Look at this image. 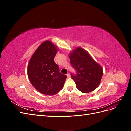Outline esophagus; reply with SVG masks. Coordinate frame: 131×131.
<instances>
[{"instance_id":"1","label":"esophagus","mask_w":131,"mask_h":131,"mask_svg":"<svg viewBox=\"0 0 131 131\" xmlns=\"http://www.w3.org/2000/svg\"><path fill=\"white\" fill-rule=\"evenodd\" d=\"M67 77H68V78H69L70 77V74L69 73H68L67 74Z\"/></svg>"}]
</instances>
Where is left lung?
Returning <instances> with one entry per match:
<instances>
[{
  "mask_svg": "<svg viewBox=\"0 0 131 131\" xmlns=\"http://www.w3.org/2000/svg\"><path fill=\"white\" fill-rule=\"evenodd\" d=\"M69 57L71 64L77 72V75L71 74L77 89L82 93H88L98 87L103 70L88 51L78 47L70 53Z\"/></svg>",
  "mask_w": 131,
  "mask_h": 131,
  "instance_id": "left-lung-1",
  "label": "left lung"
}]
</instances>
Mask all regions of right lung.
Instances as JSON below:
<instances>
[{
    "mask_svg": "<svg viewBox=\"0 0 131 131\" xmlns=\"http://www.w3.org/2000/svg\"><path fill=\"white\" fill-rule=\"evenodd\" d=\"M58 47L49 40L43 41L35 50L27 67L31 84L39 92L53 96L64 86L67 76L59 72L54 58Z\"/></svg>",
    "mask_w": 131,
    "mask_h": 131,
    "instance_id": "1",
    "label": "right lung"
}]
</instances>
